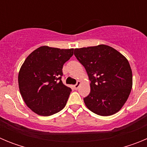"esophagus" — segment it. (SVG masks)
<instances>
[{"label": "esophagus", "mask_w": 147, "mask_h": 147, "mask_svg": "<svg viewBox=\"0 0 147 147\" xmlns=\"http://www.w3.org/2000/svg\"><path fill=\"white\" fill-rule=\"evenodd\" d=\"M80 85H81V82H80V81H78L77 82H76V85H74V89L77 90L78 88H79V87L80 86Z\"/></svg>", "instance_id": "esophagus-1"}]
</instances>
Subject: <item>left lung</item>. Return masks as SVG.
<instances>
[{
  "label": "left lung",
  "mask_w": 147,
  "mask_h": 147,
  "mask_svg": "<svg viewBox=\"0 0 147 147\" xmlns=\"http://www.w3.org/2000/svg\"><path fill=\"white\" fill-rule=\"evenodd\" d=\"M74 55L85 67L90 81V92L84 98L94 113L108 116L119 112L130 94L132 73L123 54L109 45L74 49Z\"/></svg>",
  "instance_id": "obj_1"
}]
</instances>
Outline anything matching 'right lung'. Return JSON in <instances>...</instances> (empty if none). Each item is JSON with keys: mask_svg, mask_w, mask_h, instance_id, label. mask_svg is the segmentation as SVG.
Here are the masks:
<instances>
[{"mask_svg": "<svg viewBox=\"0 0 147 147\" xmlns=\"http://www.w3.org/2000/svg\"><path fill=\"white\" fill-rule=\"evenodd\" d=\"M74 54V49L43 45L27 57L18 74L23 101L37 115L49 116L65 107L71 89L62 83V67Z\"/></svg>", "mask_w": 147, "mask_h": 147, "instance_id": "add662e5", "label": "right lung"}]
</instances>
